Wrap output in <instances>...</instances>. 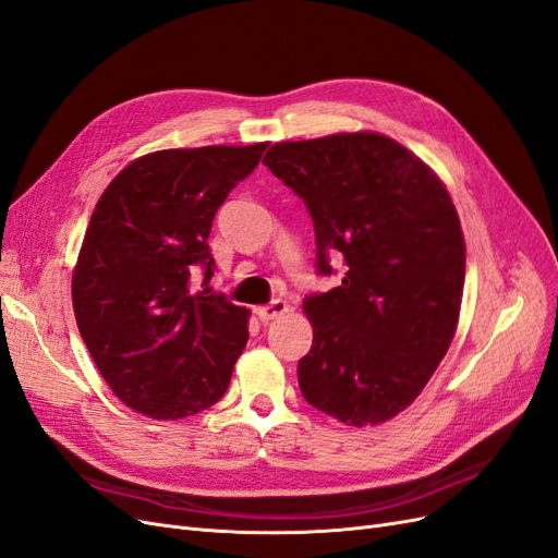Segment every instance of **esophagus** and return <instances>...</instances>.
<instances>
[{
    "label": "esophagus",
    "mask_w": 558,
    "mask_h": 558,
    "mask_svg": "<svg viewBox=\"0 0 558 558\" xmlns=\"http://www.w3.org/2000/svg\"><path fill=\"white\" fill-rule=\"evenodd\" d=\"M286 312H289V305H286L283 300H272V302H269V305H263V307L256 310L260 320H275L281 314H286Z\"/></svg>",
    "instance_id": "34e87169"
}]
</instances>
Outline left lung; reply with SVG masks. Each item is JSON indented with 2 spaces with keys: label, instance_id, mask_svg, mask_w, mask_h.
I'll list each match as a JSON object with an SVG mask.
<instances>
[{
  "label": "left lung",
  "instance_id": "1",
  "mask_svg": "<svg viewBox=\"0 0 558 558\" xmlns=\"http://www.w3.org/2000/svg\"><path fill=\"white\" fill-rule=\"evenodd\" d=\"M305 202L316 269L342 286L307 295L314 328L298 363L305 400L347 426L381 424L424 391L459 326L465 242L445 183L377 132L281 142L263 158Z\"/></svg>",
  "mask_w": 558,
  "mask_h": 558
}]
</instances>
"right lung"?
Listing matches in <instances>:
<instances>
[{
	"instance_id": "1",
	"label": "right lung",
	"mask_w": 558,
	"mask_h": 558,
	"mask_svg": "<svg viewBox=\"0 0 558 558\" xmlns=\"http://www.w3.org/2000/svg\"><path fill=\"white\" fill-rule=\"evenodd\" d=\"M267 144L167 148L132 160L99 197L72 277L78 332L111 391L174 421L223 398L248 310L193 291L214 275L209 232Z\"/></svg>"
}]
</instances>
